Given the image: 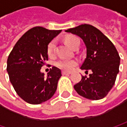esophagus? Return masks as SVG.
<instances>
[{
    "label": "esophagus",
    "mask_w": 127,
    "mask_h": 127,
    "mask_svg": "<svg viewBox=\"0 0 127 127\" xmlns=\"http://www.w3.org/2000/svg\"><path fill=\"white\" fill-rule=\"evenodd\" d=\"M62 73H63V75H69V74H70L71 73H70V72H67V71H63Z\"/></svg>",
    "instance_id": "1"
}]
</instances>
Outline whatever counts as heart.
Returning a JSON list of instances; mask_svg holds the SVG:
<instances>
[{
  "label": "heart",
  "mask_w": 127,
  "mask_h": 127,
  "mask_svg": "<svg viewBox=\"0 0 127 127\" xmlns=\"http://www.w3.org/2000/svg\"><path fill=\"white\" fill-rule=\"evenodd\" d=\"M65 42L73 49H74L76 46H79V39L73 35L67 36L64 38ZM56 48V40H51L48 46H47V53L49 56H53L55 53ZM78 64V61L76 60H60L56 63V65L66 71H70L76 64Z\"/></svg>",
  "instance_id": "heart-1"
}]
</instances>
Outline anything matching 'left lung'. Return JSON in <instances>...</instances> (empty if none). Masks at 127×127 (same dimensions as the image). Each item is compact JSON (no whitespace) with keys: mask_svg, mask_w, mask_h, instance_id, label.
Segmentation results:
<instances>
[{"mask_svg":"<svg viewBox=\"0 0 127 127\" xmlns=\"http://www.w3.org/2000/svg\"><path fill=\"white\" fill-rule=\"evenodd\" d=\"M83 39L87 57L81 66L82 70H91L89 77L82 76L74 85L79 95L91 100L104 98L115 85L119 72L120 57L113 45L100 30L89 24H82L65 31Z\"/></svg>","mask_w":127,"mask_h":127,"instance_id":"obj_1","label":"left lung"}]
</instances>
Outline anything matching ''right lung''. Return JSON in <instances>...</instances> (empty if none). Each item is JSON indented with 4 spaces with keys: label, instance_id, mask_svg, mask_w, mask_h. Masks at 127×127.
<instances>
[{
    "label": "right lung",
    "instance_id": "add662e5",
    "mask_svg": "<svg viewBox=\"0 0 127 127\" xmlns=\"http://www.w3.org/2000/svg\"><path fill=\"white\" fill-rule=\"evenodd\" d=\"M61 32L41 26L27 31L14 45L7 60L9 80L17 94L26 102L39 104L55 93L62 76L60 69L53 67L45 77L41 67L48 60L47 46Z\"/></svg>",
    "mask_w": 127,
    "mask_h": 127
}]
</instances>
